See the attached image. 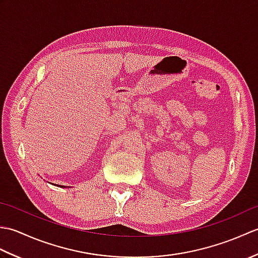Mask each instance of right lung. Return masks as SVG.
Returning <instances> with one entry per match:
<instances>
[{"mask_svg": "<svg viewBox=\"0 0 258 258\" xmlns=\"http://www.w3.org/2000/svg\"><path fill=\"white\" fill-rule=\"evenodd\" d=\"M56 186H58V187H65V186H63V185H56Z\"/></svg>", "mask_w": 258, "mask_h": 258, "instance_id": "right-lung-1", "label": "right lung"}]
</instances>
